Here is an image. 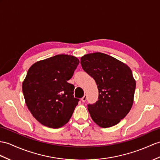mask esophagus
Returning <instances> with one entry per match:
<instances>
[{"instance_id":"esophagus-1","label":"esophagus","mask_w":160,"mask_h":160,"mask_svg":"<svg viewBox=\"0 0 160 160\" xmlns=\"http://www.w3.org/2000/svg\"><path fill=\"white\" fill-rule=\"evenodd\" d=\"M86 100H87V95L86 94H84L83 98H81V100H82L83 102H85V101H86Z\"/></svg>"}]
</instances>
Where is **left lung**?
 I'll return each instance as SVG.
<instances>
[{
	"label": "left lung",
	"instance_id": "1",
	"mask_svg": "<svg viewBox=\"0 0 160 160\" xmlns=\"http://www.w3.org/2000/svg\"><path fill=\"white\" fill-rule=\"evenodd\" d=\"M81 64L95 80L99 92L98 101L88 104L92 119L101 128L116 125L128 115L133 104L136 81L131 69L100 52L81 57Z\"/></svg>",
	"mask_w": 160,
	"mask_h": 160
}]
</instances>
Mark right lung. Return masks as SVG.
<instances>
[{
    "label": "right lung",
    "mask_w": 160,
    "mask_h": 160,
    "mask_svg": "<svg viewBox=\"0 0 160 160\" xmlns=\"http://www.w3.org/2000/svg\"><path fill=\"white\" fill-rule=\"evenodd\" d=\"M79 60L75 56L56 55L31 66L22 83L29 111L42 125L59 128L67 123L79 99L74 97L71 79Z\"/></svg>",
    "instance_id": "obj_1"
}]
</instances>
